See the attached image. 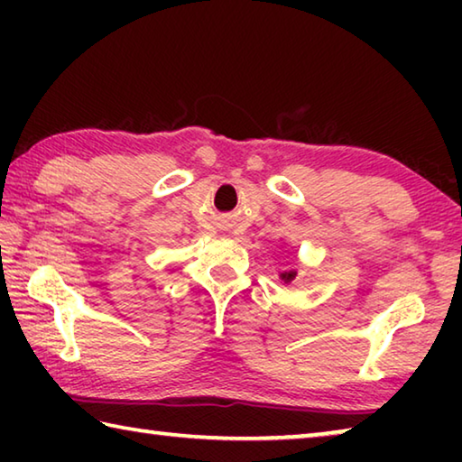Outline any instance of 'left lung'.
<instances>
[{
  "label": "left lung",
  "mask_w": 462,
  "mask_h": 462,
  "mask_svg": "<svg viewBox=\"0 0 462 462\" xmlns=\"http://www.w3.org/2000/svg\"><path fill=\"white\" fill-rule=\"evenodd\" d=\"M295 277V273L291 271V273H281V279H283L285 281V283H287V281H291Z\"/></svg>",
  "instance_id": "obj_1"
}]
</instances>
